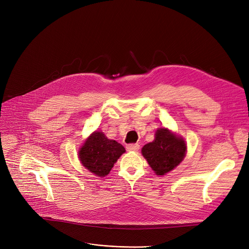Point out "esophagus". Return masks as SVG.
I'll use <instances>...</instances> for the list:
<instances>
[{
  "label": "esophagus",
  "mask_w": 249,
  "mask_h": 249,
  "mask_svg": "<svg viewBox=\"0 0 249 249\" xmlns=\"http://www.w3.org/2000/svg\"><path fill=\"white\" fill-rule=\"evenodd\" d=\"M126 148L129 151H137L139 149V144L138 143H131V144H128Z\"/></svg>",
  "instance_id": "34e87169"
}]
</instances>
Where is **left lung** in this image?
Returning a JSON list of instances; mask_svg holds the SVG:
<instances>
[{"instance_id":"8db88e82","label":"left lung","mask_w":249,"mask_h":249,"mask_svg":"<svg viewBox=\"0 0 249 249\" xmlns=\"http://www.w3.org/2000/svg\"><path fill=\"white\" fill-rule=\"evenodd\" d=\"M186 152L185 140L167 128L156 130L154 140L141 149L142 155L158 176L173 171L185 159Z\"/></svg>"}]
</instances>
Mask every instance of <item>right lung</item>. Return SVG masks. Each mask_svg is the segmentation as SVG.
Segmentation results:
<instances>
[{"mask_svg": "<svg viewBox=\"0 0 249 249\" xmlns=\"http://www.w3.org/2000/svg\"><path fill=\"white\" fill-rule=\"evenodd\" d=\"M125 152L122 144L108 139L103 132L95 131L78 150V159L89 172L98 177L109 175L118 159Z\"/></svg>", "mask_w": 249, "mask_h": 249, "instance_id": "obj_1", "label": "right lung"}]
</instances>
